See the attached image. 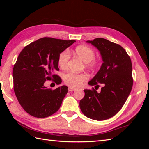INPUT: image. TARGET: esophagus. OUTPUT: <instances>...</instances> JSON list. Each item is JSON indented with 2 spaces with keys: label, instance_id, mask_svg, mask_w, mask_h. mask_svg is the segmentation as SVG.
Here are the masks:
<instances>
[{
  "label": "esophagus",
  "instance_id": "esophagus-1",
  "mask_svg": "<svg viewBox=\"0 0 149 149\" xmlns=\"http://www.w3.org/2000/svg\"><path fill=\"white\" fill-rule=\"evenodd\" d=\"M75 90H76V89H75V88H71V87H69V88H68V91H70V92L74 91H75Z\"/></svg>",
  "mask_w": 149,
  "mask_h": 149
}]
</instances>
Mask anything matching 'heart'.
Segmentation results:
<instances>
[{
  "mask_svg": "<svg viewBox=\"0 0 149 149\" xmlns=\"http://www.w3.org/2000/svg\"><path fill=\"white\" fill-rule=\"evenodd\" d=\"M75 53L81 60L85 63L91 67L96 66L97 62L92 61L94 56L95 53L94 50L87 46L80 45L76 48ZM70 59V54L68 51L61 52L58 56V63L61 68H66L68 65V62ZM88 75L84 73H76L74 72H69L64 76L65 83L73 88H77L83 82L88 79Z\"/></svg>",
  "mask_w": 149,
  "mask_h": 149,
  "instance_id": "heart-1",
  "label": "heart"
}]
</instances>
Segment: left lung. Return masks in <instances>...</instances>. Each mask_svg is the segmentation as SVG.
I'll list each match as a JSON object with an SVG mask.
<instances>
[{
    "label": "left lung",
    "mask_w": 149,
    "mask_h": 149,
    "mask_svg": "<svg viewBox=\"0 0 149 149\" xmlns=\"http://www.w3.org/2000/svg\"><path fill=\"white\" fill-rule=\"evenodd\" d=\"M86 42L97 49L102 60L100 69L88 84L104 86L100 93L95 89H84V97L80 101L79 107L88 118L106 120L120 110L131 91V60L123 47L108 40L98 38Z\"/></svg>",
    "instance_id": "1"
}]
</instances>
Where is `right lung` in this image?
Instances as JSON below:
<instances>
[{
    "label": "right lung",
    "instance_id": "right-lung-1",
    "mask_svg": "<svg viewBox=\"0 0 149 149\" xmlns=\"http://www.w3.org/2000/svg\"><path fill=\"white\" fill-rule=\"evenodd\" d=\"M75 42L45 37L30 43L19 54L13 68V89L20 104L30 115L44 118L60 109L68 87L52 90L44 83L52 78L57 84L61 83L55 74L59 70L58 56Z\"/></svg>",
    "mask_w": 149,
    "mask_h": 149
}]
</instances>
